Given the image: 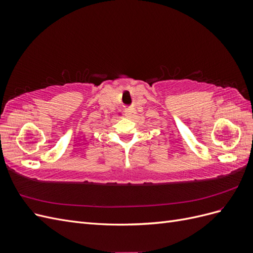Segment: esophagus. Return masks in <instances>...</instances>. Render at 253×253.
I'll use <instances>...</instances> for the list:
<instances>
[{
    "instance_id": "34e87169",
    "label": "esophagus",
    "mask_w": 253,
    "mask_h": 253,
    "mask_svg": "<svg viewBox=\"0 0 253 253\" xmlns=\"http://www.w3.org/2000/svg\"><path fill=\"white\" fill-rule=\"evenodd\" d=\"M126 116L129 119H132L136 116V110L134 109V106H129V108L126 109Z\"/></svg>"
}]
</instances>
